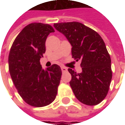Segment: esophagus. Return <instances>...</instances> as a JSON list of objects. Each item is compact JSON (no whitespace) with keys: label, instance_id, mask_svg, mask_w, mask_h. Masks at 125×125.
Listing matches in <instances>:
<instances>
[{"label":"esophagus","instance_id":"esophagus-1","mask_svg":"<svg viewBox=\"0 0 125 125\" xmlns=\"http://www.w3.org/2000/svg\"><path fill=\"white\" fill-rule=\"evenodd\" d=\"M61 69H62V70L63 72H65L66 71L68 70V69H67L66 68H65V67H62V68H61Z\"/></svg>","mask_w":125,"mask_h":125}]
</instances>
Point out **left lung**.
<instances>
[{
	"instance_id": "1",
	"label": "left lung",
	"mask_w": 125,
	"mask_h": 125,
	"mask_svg": "<svg viewBox=\"0 0 125 125\" xmlns=\"http://www.w3.org/2000/svg\"><path fill=\"white\" fill-rule=\"evenodd\" d=\"M53 26L70 43L72 58L81 62V73L68 69L75 96L84 104H98L107 95L113 76L110 55L103 39L96 31L78 22Z\"/></svg>"
}]
</instances>
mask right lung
<instances>
[{
  "mask_svg": "<svg viewBox=\"0 0 125 125\" xmlns=\"http://www.w3.org/2000/svg\"><path fill=\"white\" fill-rule=\"evenodd\" d=\"M54 31L47 24L31 23L17 36L10 50L9 70L12 80L23 100L32 106L50 104L57 95L61 68L53 64L44 70L40 64L47 37Z\"/></svg>",
  "mask_w": 125,
  "mask_h": 125,
  "instance_id": "1",
  "label": "right lung"
}]
</instances>
